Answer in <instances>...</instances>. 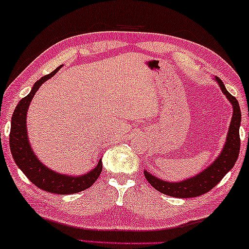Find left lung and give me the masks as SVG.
<instances>
[{"label":"left lung","instance_id":"8db88e82","mask_svg":"<svg viewBox=\"0 0 249 249\" xmlns=\"http://www.w3.org/2000/svg\"><path fill=\"white\" fill-rule=\"evenodd\" d=\"M216 81L223 90L224 95L233 105L234 110L233 118H231L230 125V131H228L227 139L222 153L219 154V157L215 160L213 164H211L202 173L197 174L194 178H187L183 182L170 183L162 181L160 178L153 177L152 174L148 173V171H144L145 178L159 192L173 197L181 198L199 196V195L205 194L213 189L214 186H216L222 178L225 177L228 171L233 168L235 162L237 161L240 148L239 125L240 120H242V112H240L237 99L227 91L223 81L218 77H216Z\"/></svg>","mask_w":249,"mask_h":249}]
</instances>
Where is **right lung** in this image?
I'll use <instances>...</instances> for the list:
<instances>
[{"label": "right lung", "mask_w": 249, "mask_h": 249, "mask_svg": "<svg viewBox=\"0 0 249 249\" xmlns=\"http://www.w3.org/2000/svg\"><path fill=\"white\" fill-rule=\"evenodd\" d=\"M60 67L62 66L56 68L51 74L44 76L36 81L32 91L21 99L16 106L11 120L10 148L15 163L33 184L37 186L38 189L46 191V192L63 195L78 193L91 186L97 181L101 171H103V163H101L100 159L95 169L87 174L81 175V177H67V175L56 173L42 164L33 152L30 143H28L26 131V113L28 106H30L33 97L38 90L40 85L44 84V81L47 79L52 78Z\"/></svg>", "instance_id": "right-lung-1"}]
</instances>
